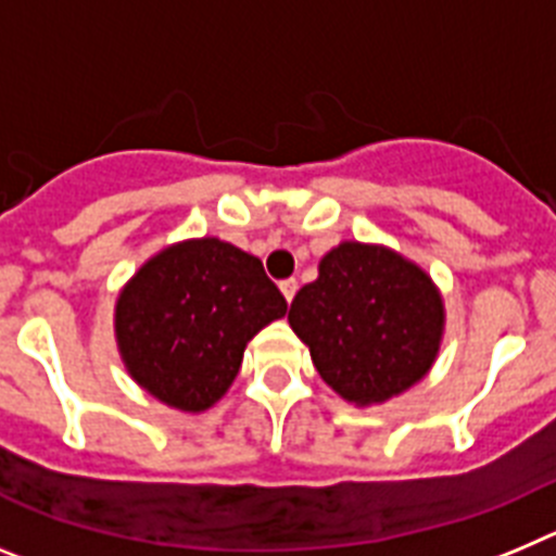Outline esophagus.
I'll return each instance as SVG.
<instances>
[{"instance_id":"34e87169","label":"esophagus","mask_w":556,"mask_h":556,"mask_svg":"<svg viewBox=\"0 0 556 556\" xmlns=\"http://www.w3.org/2000/svg\"><path fill=\"white\" fill-rule=\"evenodd\" d=\"M281 292H283V298L292 303L294 292H298V281H294V278H289V281H281Z\"/></svg>"}]
</instances>
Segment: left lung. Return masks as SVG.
Wrapping results in <instances>:
<instances>
[{"mask_svg":"<svg viewBox=\"0 0 556 556\" xmlns=\"http://www.w3.org/2000/svg\"><path fill=\"white\" fill-rule=\"evenodd\" d=\"M289 326L348 404H384L429 376L445 331L443 294L406 255L339 242L294 294Z\"/></svg>","mask_w":556,"mask_h":556,"instance_id":"obj_1","label":"left lung"}]
</instances>
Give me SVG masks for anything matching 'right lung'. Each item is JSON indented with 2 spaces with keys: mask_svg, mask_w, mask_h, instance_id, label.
Returning a JSON list of instances; mask_svg holds the SVG:
<instances>
[{
  "mask_svg": "<svg viewBox=\"0 0 556 556\" xmlns=\"http://www.w3.org/2000/svg\"><path fill=\"white\" fill-rule=\"evenodd\" d=\"M287 314L255 255L217 236L166 244L119 289L125 370L172 409L200 415L233 384L250 339Z\"/></svg>",
  "mask_w": 556,
  "mask_h": 556,
  "instance_id": "right-lung-1",
  "label": "right lung"
}]
</instances>
